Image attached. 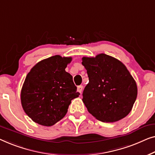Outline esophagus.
<instances>
[{
	"label": "esophagus",
	"instance_id": "obj_1",
	"mask_svg": "<svg viewBox=\"0 0 155 155\" xmlns=\"http://www.w3.org/2000/svg\"><path fill=\"white\" fill-rule=\"evenodd\" d=\"M83 88H84V87H83V86H78L77 87V91H78V92H79L80 93H81L82 91H83Z\"/></svg>",
	"mask_w": 155,
	"mask_h": 155
}]
</instances>
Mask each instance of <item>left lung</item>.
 <instances>
[{
  "instance_id": "1",
  "label": "left lung",
  "mask_w": 155,
  "mask_h": 155,
  "mask_svg": "<svg viewBox=\"0 0 155 155\" xmlns=\"http://www.w3.org/2000/svg\"><path fill=\"white\" fill-rule=\"evenodd\" d=\"M88 84L83 92V102L90 114L103 122H115L129 114L138 88L125 65L117 59L101 53L82 58Z\"/></svg>"
}]
</instances>
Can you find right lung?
Listing matches in <instances>:
<instances>
[{
  "instance_id": "obj_1",
  "label": "right lung",
  "mask_w": 155,
  "mask_h": 155,
  "mask_svg": "<svg viewBox=\"0 0 155 155\" xmlns=\"http://www.w3.org/2000/svg\"><path fill=\"white\" fill-rule=\"evenodd\" d=\"M71 60V57L52 56L37 63L26 77L21 106L36 123L54 125L66 115L71 100L80 95L72 76L65 71Z\"/></svg>"
}]
</instances>
